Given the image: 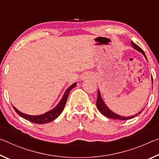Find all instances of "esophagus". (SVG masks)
<instances>
[{
    "label": "esophagus",
    "instance_id": "1",
    "mask_svg": "<svg viewBox=\"0 0 159 159\" xmlns=\"http://www.w3.org/2000/svg\"><path fill=\"white\" fill-rule=\"evenodd\" d=\"M90 76H91V75H83V76H82V79H83V80L87 79H89V78H91Z\"/></svg>",
    "mask_w": 159,
    "mask_h": 159
}]
</instances>
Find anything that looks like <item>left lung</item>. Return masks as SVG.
I'll list each match as a JSON object with an SVG mask.
<instances>
[{"label": "left lung", "mask_w": 159, "mask_h": 159, "mask_svg": "<svg viewBox=\"0 0 159 159\" xmlns=\"http://www.w3.org/2000/svg\"><path fill=\"white\" fill-rule=\"evenodd\" d=\"M131 44H132L133 48H134V49L137 50L141 53H142L143 56L145 57L146 59H147V57H146V55L144 54V52H143V50L141 49V48L138 46V45L136 44L135 43H134L132 41L131 42ZM152 83H153V77H152ZM96 105H97V107L99 111L102 113L103 115H105V117H107L108 118H111V119H115V120H129V119H132V118H134L135 116L138 115L139 114H140L141 112H142V110L139 112H138L137 115H134L133 116H129V117H124V116H120L119 115L116 114V113L112 112L111 110H110L109 108L107 107V105H105V103L103 101L102 98L101 97V95H100V90H98V97H97V102H96Z\"/></svg>", "instance_id": "1"}]
</instances>
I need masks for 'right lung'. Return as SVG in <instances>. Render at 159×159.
Segmentation results:
<instances>
[{"instance_id": "1", "label": "right lung", "mask_w": 159, "mask_h": 159, "mask_svg": "<svg viewBox=\"0 0 159 159\" xmlns=\"http://www.w3.org/2000/svg\"><path fill=\"white\" fill-rule=\"evenodd\" d=\"M76 85V84H74L70 85V87H69L66 92L64 93V95L61 98V100H60L59 102L58 103V105L55 107L54 109H52L51 110H49V112H47L46 113H44L43 115H29L27 114H24L21 112H20L18 110L16 109L14 106H12L14 108L15 111H16L17 114H18L20 117H22L24 119L30 121V122L35 123V124H46V123L50 122L54 120L56 118L59 117V115L62 112L63 110H64L65 105H66V100H67V98L69 96V94L70 93V90L74 89V87H75Z\"/></svg>"}]
</instances>
